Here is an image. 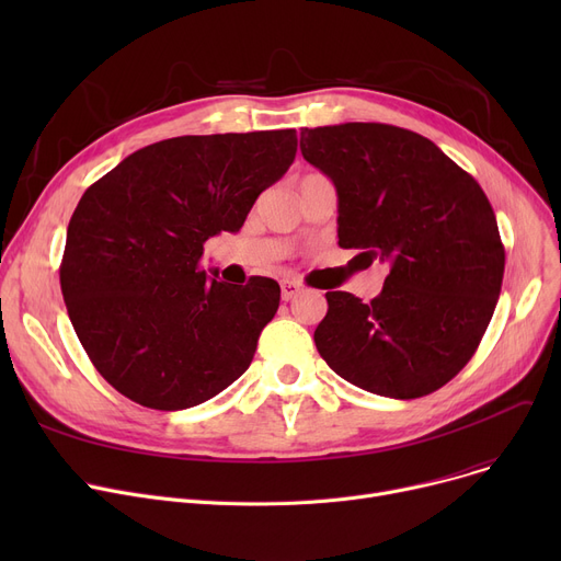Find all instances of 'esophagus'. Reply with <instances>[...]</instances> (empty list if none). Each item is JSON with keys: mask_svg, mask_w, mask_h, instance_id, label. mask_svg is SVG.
<instances>
[{"mask_svg": "<svg viewBox=\"0 0 561 561\" xmlns=\"http://www.w3.org/2000/svg\"><path fill=\"white\" fill-rule=\"evenodd\" d=\"M300 290H302V288H300V284H298V282H293V279H284V282H282V300H284V302L293 300V298L298 296Z\"/></svg>", "mask_w": 561, "mask_h": 561, "instance_id": "obj_1", "label": "esophagus"}]
</instances>
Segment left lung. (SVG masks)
I'll return each instance as SVG.
<instances>
[{
    "mask_svg": "<svg viewBox=\"0 0 561 561\" xmlns=\"http://www.w3.org/2000/svg\"><path fill=\"white\" fill-rule=\"evenodd\" d=\"M300 150L336 186L339 245L391 263L368 305L325 293L320 357L377 396L434 393L476 355L503 286L505 245L484 191L430 138L393 125L305 127Z\"/></svg>",
    "mask_w": 561,
    "mask_h": 561,
    "instance_id": "obj_1",
    "label": "left lung"
}]
</instances>
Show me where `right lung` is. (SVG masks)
<instances>
[{"label":"right lung","instance_id":"obj_1","mask_svg":"<svg viewBox=\"0 0 561 561\" xmlns=\"http://www.w3.org/2000/svg\"><path fill=\"white\" fill-rule=\"evenodd\" d=\"M296 150V129L176 136L88 186L68 225L61 290L88 359L115 391L176 411L248 370L279 284L209 279L204 243L243 227Z\"/></svg>","mask_w":561,"mask_h":561}]
</instances>
